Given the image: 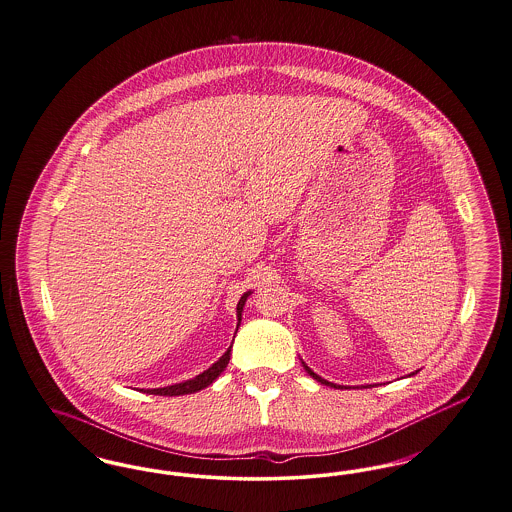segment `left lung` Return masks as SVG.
Instances as JSON below:
<instances>
[{
	"mask_svg": "<svg viewBox=\"0 0 512 512\" xmlns=\"http://www.w3.org/2000/svg\"><path fill=\"white\" fill-rule=\"evenodd\" d=\"M304 369H306V371H308V373H310V377L315 378V380H317V382H321V384H327V386H334V388H340V386H336V384H331V382H329V380H325V378H321V377H319V375H315V373H313L312 369H310V367H308V365H306V363H304Z\"/></svg>",
	"mask_w": 512,
	"mask_h": 512,
	"instance_id": "8db88e82",
	"label": "left lung"
}]
</instances>
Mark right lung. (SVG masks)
<instances>
[{
  "label": "right lung",
  "mask_w": 512,
  "mask_h": 512,
  "mask_svg": "<svg viewBox=\"0 0 512 512\" xmlns=\"http://www.w3.org/2000/svg\"><path fill=\"white\" fill-rule=\"evenodd\" d=\"M246 298H248V292L245 296H241L239 304H237V315H239V321H241V312H243V306H245ZM229 357H231V348L223 354L210 369H206L204 373H200L199 377L191 378L187 382H179L174 386H166V388H155V390H145L147 394H155V396H183V394H193V392H199L202 388L210 386L216 378L222 375L223 369L227 367L229 363Z\"/></svg>",
  "instance_id": "add662e5"
}]
</instances>
